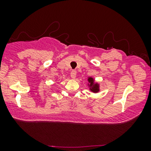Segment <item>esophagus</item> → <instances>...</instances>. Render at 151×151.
Wrapping results in <instances>:
<instances>
[{
    "mask_svg": "<svg viewBox=\"0 0 151 151\" xmlns=\"http://www.w3.org/2000/svg\"><path fill=\"white\" fill-rule=\"evenodd\" d=\"M76 74H77V73H76V71H75V70H72V71H71V78H73V79H75L76 77Z\"/></svg>",
    "mask_w": 151,
    "mask_h": 151,
    "instance_id": "obj_1",
    "label": "esophagus"
}]
</instances>
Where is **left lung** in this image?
I'll return each instance as SVG.
<instances>
[{
	"label": "left lung",
	"instance_id": "1",
	"mask_svg": "<svg viewBox=\"0 0 151 151\" xmlns=\"http://www.w3.org/2000/svg\"><path fill=\"white\" fill-rule=\"evenodd\" d=\"M88 81L90 83V86H91V91L94 93L98 92L99 91V86L98 84L93 83V81H94L93 79L92 78H89L88 79Z\"/></svg>",
	"mask_w": 151,
	"mask_h": 151
}]
</instances>
